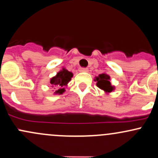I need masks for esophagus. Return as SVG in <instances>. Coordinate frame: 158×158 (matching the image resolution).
<instances>
[{
  "label": "esophagus",
  "instance_id": "obj_1",
  "mask_svg": "<svg viewBox=\"0 0 158 158\" xmlns=\"http://www.w3.org/2000/svg\"><path fill=\"white\" fill-rule=\"evenodd\" d=\"M79 71L80 72H89V69L87 68H80L79 69Z\"/></svg>",
  "mask_w": 158,
  "mask_h": 158
}]
</instances>
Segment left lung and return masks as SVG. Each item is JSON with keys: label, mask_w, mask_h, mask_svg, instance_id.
Segmentation results:
<instances>
[{"label": "left lung", "mask_w": 158, "mask_h": 158, "mask_svg": "<svg viewBox=\"0 0 158 158\" xmlns=\"http://www.w3.org/2000/svg\"><path fill=\"white\" fill-rule=\"evenodd\" d=\"M110 80V77L109 75L105 73L99 74L98 76H96L95 79H94V81L97 82L96 85H97L98 87L101 89V90L104 91V92L107 93V94L112 92L115 89L114 86L111 85Z\"/></svg>", "instance_id": "1"}]
</instances>
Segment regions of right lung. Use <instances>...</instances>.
Returning <instances> with one entry per match:
<instances>
[{"label": "right lung", "mask_w": 158, "mask_h": 158, "mask_svg": "<svg viewBox=\"0 0 158 158\" xmlns=\"http://www.w3.org/2000/svg\"><path fill=\"white\" fill-rule=\"evenodd\" d=\"M73 76V73L69 72L65 68H62V69L57 73V75L53 76L50 80V83L53 87H57L59 89L54 92V94H62L65 92V86H67L71 78Z\"/></svg>", "instance_id": "obj_1"}]
</instances>
